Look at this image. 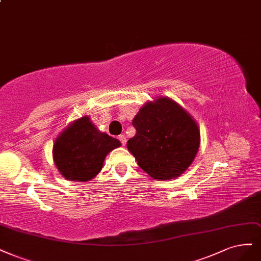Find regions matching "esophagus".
<instances>
[{"mask_svg":"<svg viewBox=\"0 0 261 261\" xmlns=\"http://www.w3.org/2000/svg\"><path fill=\"white\" fill-rule=\"evenodd\" d=\"M119 140L121 141V143H122L123 146L126 145L127 139H126V136H125V135H121V136H119Z\"/></svg>","mask_w":261,"mask_h":261,"instance_id":"obj_1","label":"esophagus"}]
</instances>
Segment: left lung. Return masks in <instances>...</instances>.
Returning a JSON list of instances; mask_svg holds the SVG:
<instances>
[{
	"instance_id": "1",
	"label": "left lung",
	"mask_w": 261,
	"mask_h": 261,
	"mask_svg": "<svg viewBox=\"0 0 261 261\" xmlns=\"http://www.w3.org/2000/svg\"><path fill=\"white\" fill-rule=\"evenodd\" d=\"M133 126L136 135L127 141V149L138 165L158 180L181 175L200 147L196 123L169 98L146 103L134 118Z\"/></svg>"
}]
</instances>
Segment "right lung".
<instances>
[{
	"mask_svg": "<svg viewBox=\"0 0 261 261\" xmlns=\"http://www.w3.org/2000/svg\"><path fill=\"white\" fill-rule=\"evenodd\" d=\"M121 142L98 130L83 116L68 126L56 139L53 155L59 173L68 180L88 181L102 168L105 158Z\"/></svg>",
	"mask_w": 261,
	"mask_h": 261,
	"instance_id": "add662e5",
	"label": "right lung"
}]
</instances>
